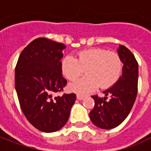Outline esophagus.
<instances>
[{
  "instance_id": "obj_1",
  "label": "esophagus",
  "mask_w": 151,
  "mask_h": 151,
  "mask_svg": "<svg viewBox=\"0 0 151 151\" xmlns=\"http://www.w3.org/2000/svg\"><path fill=\"white\" fill-rule=\"evenodd\" d=\"M77 99H78V100H83V99H84V96L81 95H77Z\"/></svg>"
}]
</instances>
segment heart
Masks as SVG:
<instances>
[{"label": "heart", "instance_id": "1", "mask_svg": "<svg viewBox=\"0 0 151 151\" xmlns=\"http://www.w3.org/2000/svg\"><path fill=\"white\" fill-rule=\"evenodd\" d=\"M123 63L116 52L94 47L82 50L77 59L65 56L61 62L63 74L70 81H75L85 70L86 76L69 85L72 91L87 94L99 86L101 89L111 87L119 80Z\"/></svg>", "mask_w": 151, "mask_h": 151}]
</instances>
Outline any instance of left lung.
<instances>
[{
  "label": "left lung",
  "mask_w": 151,
  "mask_h": 151,
  "mask_svg": "<svg viewBox=\"0 0 151 151\" xmlns=\"http://www.w3.org/2000/svg\"><path fill=\"white\" fill-rule=\"evenodd\" d=\"M118 55L123 63L122 75L116 83L104 91V98L93 95L95 108L90 112L92 123L104 129L116 128L125 120L133 108L137 94L138 64L125 46L120 45ZM110 96L107 99L106 96Z\"/></svg>",
  "instance_id": "obj_1"
}]
</instances>
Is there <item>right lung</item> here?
<instances>
[{"label": "right lung", "instance_id": "right-lung-1", "mask_svg": "<svg viewBox=\"0 0 151 151\" xmlns=\"http://www.w3.org/2000/svg\"><path fill=\"white\" fill-rule=\"evenodd\" d=\"M65 45L38 38L22 50L15 68V89L22 112L37 129L52 133L67 123L75 94H64L67 81L60 60Z\"/></svg>", "mask_w": 151, "mask_h": 151}]
</instances>
